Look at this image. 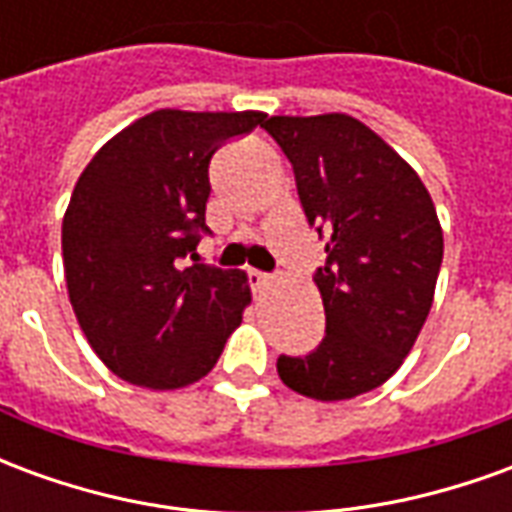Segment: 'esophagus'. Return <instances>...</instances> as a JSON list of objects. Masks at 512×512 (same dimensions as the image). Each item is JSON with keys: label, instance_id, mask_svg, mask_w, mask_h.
<instances>
[{"label": "esophagus", "instance_id": "obj_1", "mask_svg": "<svg viewBox=\"0 0 512 512\" xmlns=\"http://www.w3.org/2000/svg\"><path fill=\"white\" fill-rule=\"evenodd\" d=\"M246 277H249V285H252V288H266L268 282H271V277H268V274H263V271H257V268H249V271H246Z\"/></svg>", "mask_w": 512, "mask_h": 512}]
</instances>
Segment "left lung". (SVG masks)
<instances>
[{"label": "left lung", "mask_w": 512, "mask_h": 512, "mask_svg": "<svg viewBox=\"0 0 512 512\" xmlns=\"http://www.w3.org/2000/svg\"><path fill=\"white\" fill-rule=\"evenodd\" d=\"M293 164L307 222L329 233L315 274L326 337L279 356L282 384L312 400L365 395L397 373L428 318L444 235L414 169L351 115L260 123Z\"/></svg>", "instance_id": "left-lung-1"}]
</instances>
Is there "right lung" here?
Wrapping results in <instances>:
<instances>
[{
    "instance_id": "1",
    "label": "right lung",
    "mask_w": 512,
    "mask_h": 512,
    "mask_svg": "<svg viewBox=\"0 0 512 512\" xmlns=\"http://www.w3.org/2000/svg\"><path fill=\"white\" fill-rule=\"evenodd\" d=\"M263 120L158 109L112 136L76 180L62 219L68 296L87 343L128 384L200 381L241 326L246 274L200 263L197 244L213 153Z\"/></svg>"
}]
</instances>
